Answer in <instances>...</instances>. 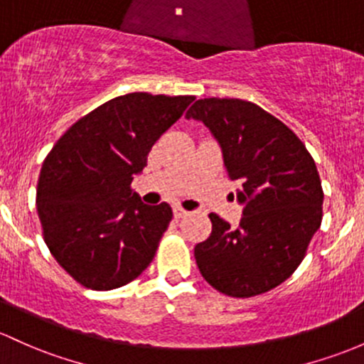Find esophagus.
<instances>
[{"mask_svg": "<svg viewBox=\"0 0 364 364\" xmlns=\"http://www.w3.org/2000/svg\"><path fill=\"white\" fill-rule=\"evenodd\" d=\"M173 215H175V217H177V218H182V217H186L187 212H186V210H183V208H181V206H175V208H173Z\"/></svg>", "mask_w": 364, "mask_h": 364, "instance_id": "obj_1", "label": "esophagus"}]
</instances>
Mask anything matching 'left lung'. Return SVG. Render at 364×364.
<instances>
[{"label": "left lung", "instance_id": "8db88e82", "mask_svg": "<svg viewBox=\"0 0 364 364\" xmlns=\"http://www.w3.org/2000/svg\"><path fill=\"white\" fill-rule=\"evenodd\" d=\"M220 144L224 165L240 186V228L210 213L212 234L196 245L203 277L236 299L260 295L288 279L321 225L323 189L302 140L257 104L199 99L187 111Z\"/></svg>", "mask_w": 364, "mask_h": 364}]
</instances>
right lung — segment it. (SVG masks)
Returning <instances> with one entry per match:
<instances>
[{
    "mask_svg": "<svg viewBox=\"0 0 364 364\" xmlns=\"http://www.w3.org/2000/svg\"><path fill=\"white\" fill-rule=\"evenodd\" d=\"M193 100L146 92L116 97L77 119L46 156L36 191L43 237L85 288L123 287L154 259L173 213L168 203L144 205L132 181Z\"/></svg>",
    "mask_w": 364,
    "mask_h": 364,
    "instance_id": "obj_1",
    "label": "right lung"
}]
</instances>
